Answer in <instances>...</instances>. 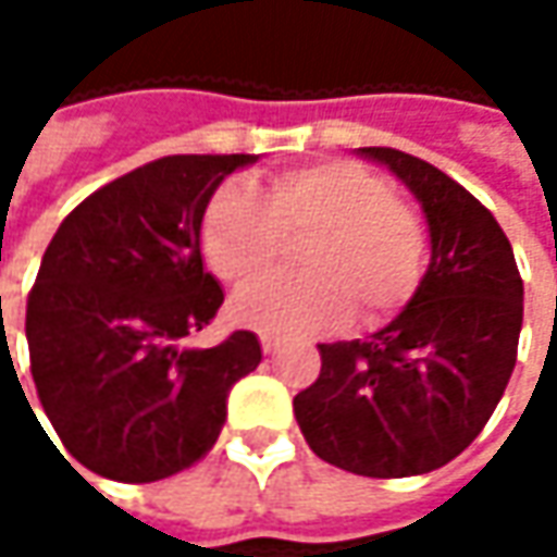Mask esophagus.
I'll use <instances>...</instances> for the list:
<instances>
[{
	"label": "esophagus",
	"mask_w": 557,
	"mask_h": 557,
	"mask_svg": "<svg viewBox=\"0 0 557 557\" xmlns=\"http://www.w3.org/2000/svg\"><path fill=\"white\" fill-rule=\"evenodd\" d=\"M260 347H263V354L272 356V354H275V350H278V341H275V337H267V334H263V337H260Z\"/></svg>",
	"instance_id": "34e87169"
}]
</instances>
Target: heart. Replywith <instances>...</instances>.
<instances>
[{
    "label": "heart",
    "instance_id": "obj_1",
    "mask_svg": "<svg viewBox=\"0 0 557 557\" xmlns=\"http://www.w3.org/2000/svg\"><path fill=\"white\" fill-rule=\"evenodd\" d=\"M285 237L311 238L301 255L308 275L247 286L232 300L235 322L269 337L344 329L356 310L377 325L412 300L424 275L428 238L416 210L359 163L300 166L263 195L250 183H225L203 210L207 267L232 285L265 274Z\"/></svg>",
    "mask_w": 557,
    "mask_h": 557
}]
</instances>
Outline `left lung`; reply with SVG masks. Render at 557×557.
I'll return each mask as SVG.
<instances>
[{
    "label": "left lung",
    "instance_id": "left-lung-1",
    "mask_svg": "<svg viewBox=\"0 0 557 557\" xmlns=\"http://www.w3.org/2000/svg\"><path fill=\"white\" fill-rule=\"evenodd\" d=\"M421 203L431 263L369 341L319 344L322 372L294 416L322 461L412 478L453 461L499 406L518 359L524 282L505 232L471 191L396 148H356Z\"/></svg>",
    "mask_w": 557,
    "mask_h": 557
}]
</instances>
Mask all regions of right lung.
<instances>
[{"label":"right lung","mask_w":557,"mask_h":557,"mask_svg":"<svg viewBox=\"0 0 557 557\" xmlns=\"http://www.w3.org/2000/svg\"><path fill=\"white\" fill-rule=\"evenodd\" d=\"M257 154H173L76 207L27 300L30 372L61 443L101 478H173L213 449L225 399L260 359L253 332L185 347L223 307L203 269V210Z\"/></svg>","instance_id":"1"}]
</instances>
